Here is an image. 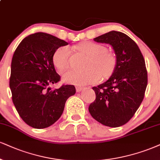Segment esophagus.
Masks as SVG:
<instances>
[{
  "instance_id": "obj_1",
  "label": "esophagus",
  "mask_w": 160,
  "mask_h": 160,
  "mask_svg": "<svg viewBox=\"0 0 160 160\" xmlns=\"http://www.w3.org/2000/svg\"><path fill=\"white\" fill-rule=\"evenodd\" d=\"M82 90H83V88H82V87H76V91L77 92H81Z\"/></svg>"
}]
</instances>
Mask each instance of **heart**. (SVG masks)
<instances>
[{"label": "heart", "mask_w": 160, "mask_h": 160, "mask_svg": "<svg viewBox=\"0 0 160 160\" xmlns=\"http://www.w3.org/2000/svg\"><path fill=\"white\" fill-rule=\"evenodd\" d=\"M76 50L88 56L84 71L69 70L63 75L64 82L76 85L95 84L100 78H107L113 73L116 68V58L103 45L91 41H84L76 47ZM70 50L69 47H58L52 55L54 66L60 71L68 68Z\"/></svg>", "instance_id": "1"}]
</instances>
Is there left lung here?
<instances>
[{"mask_svg":"<svg viewBox=\"0 0 160 160\" xmlns=\"http://www.w3.org/2000/svg\"><path fill=\"white\" fill-rule=\"evenodd\" d=\"M93 40L113 47L116 64L109 79L92 88L96 99L88 110L102 125L119 127L133 117L145 96L148 84L145 59L135 41L123 32L110 31Z\"/></svg>","mask_w":160,"mask_h":160,"instance_id":"1","label":"left lung"}]
</instances>
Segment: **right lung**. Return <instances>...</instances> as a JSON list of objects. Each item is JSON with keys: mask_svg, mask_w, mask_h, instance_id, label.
<instances>
[{"mask_svg": "<svg viewBox=\"0 0 160 160\" xmlns=\"http://www.w3.org/2000/svg\"><path fill=\"white\" fill-rule=\"evenodd\" d=\"M68 44L52 35L37 32L23 38L14 52L9 78L12 98L19 116L31 127L41 129L54 124L68 98L76 93L74 85L50 88L61 79L53 53Z\"/></svg>", "mask_w": 160, "mask_h": 160, "instance_id": "right-lung-1", "label": "right lung"}]
</instances>
